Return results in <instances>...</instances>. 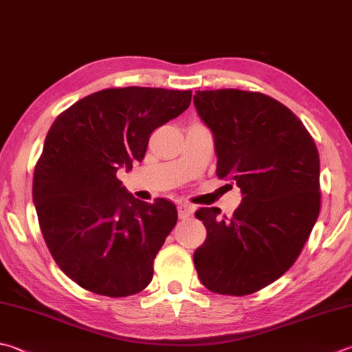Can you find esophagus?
<instances>
[{
    "label": "esophagus",
    "mask_w": 352,
    "mask_h": 352,
    "mask_svg": "<svg viewBox=\"0 0 352 352\" xmlns=\"http://www.w3.org/2000/svg\"><path fill=\"white\" fill-rule=\"evenodd\" d=\"M193 211H195L193 205L185 204V202L177 204V213H179V217H181V219H185V217L191 216V214H193Z\"/></svg>",
    "instance_id": "1"
}]
</instances>
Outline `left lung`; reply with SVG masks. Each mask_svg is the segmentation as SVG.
<instances>
[{"label":"left lung","mask_w":352,"mask_h":352,"mask_svg":"<svg viewBox=\"0 0 352 352\" xmlns=\"http://www.w3.org/2000/svg\"><path fill=\"white\" fill-rule=\"evenodd\" d=\"M193 101L213 133L216 175L242 193L231 217L196 211L207 239L195 267L213 293L247 296L287 273L309 237L320 211L319 151L300 119L267 95L197 90Z\"/></svg>","instance_id":"left-lung-1"}]
</instances>
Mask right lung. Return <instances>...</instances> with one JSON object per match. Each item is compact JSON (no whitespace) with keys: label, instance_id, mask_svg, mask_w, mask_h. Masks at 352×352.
I'll return each mask as SVG.
<instances>
[{"label":"right lung","instance_id":"add662e5","mask_svg":"<svg viewBox=\"0 0 352 352\" xmlns=\"http://www.w3.org/2000/svg\"><path fill=\"white\" fill-rule=\"evenodd\" d=\"M190 102L191 90L105 89L52 124L33 175V204L53 258L79 287L125 297L151 282L177 210L167 199L139 201L116 173L141 162L151 131Z\"/></svg>","mask_w":352,"mask_h":352}]
</instances>
